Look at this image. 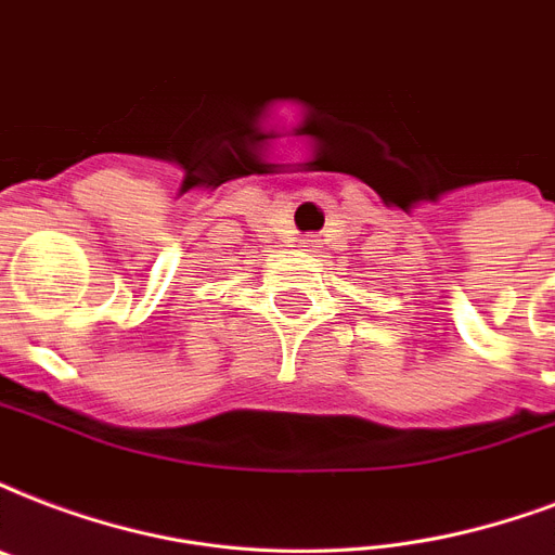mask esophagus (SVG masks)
Wrapping results in <instances>:
<instances>
[{"label":"esophagus","instance_id":"obj_1","mask_svg":"<svg viewBox=\"0 0 555 555\" xmlns=\"http://www.w3.org/2000/svg\"><path fill=\"white\" fill-rule=\"evenodd\" d=\"M299 247H314V238H302L299 241Z\"/></svg>","mask_w":555,"mask_h":555}]
</instances>
